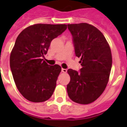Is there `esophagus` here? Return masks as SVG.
Here are the masks:
<instances>
[{"label":"esophagus","mask_w":127,"mask_h":127,"mask_svg":"<svg viewBox=\"0 0 127 127\" xmlns=\"http://www.w3.org/2000/svg\"><path fill=\"white\" fill-rule=\"evenodd\" d=\"M61 71H62V72H63V73H66V71H67V69H62V70H61Z\"/></svg>","instance_id":"1"}]
</instances>
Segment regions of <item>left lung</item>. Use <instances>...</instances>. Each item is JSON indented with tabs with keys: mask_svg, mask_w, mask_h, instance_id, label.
Returning a JSON list of instances; mask_svg holds the SVG:
<instances>
[{
	"mask_svg": "<svg viewBox=\"0 0 127 127\" xmlns=\"http://www.w3.org/2000/svg\"><path fill=\"white\" fill-rule=\"evenodd\" d=\"M73 36L75 56L80 58V72L68 69L66 86L69 98L75 103L89 104L106 88L112 65L111 50L99 30L87 23L68 24Z\"/></svg>",
	"mask_w": 127,
	"mask_h": 127,
	"instance_id": "obj_1",
	"label": "left lung"
}]
</instances>
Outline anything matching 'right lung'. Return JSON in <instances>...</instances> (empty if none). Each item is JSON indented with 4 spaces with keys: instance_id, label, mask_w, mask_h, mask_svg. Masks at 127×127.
Segmentation results:
<instances>
[{
    "instance_id": "right-lung-1",
    "label": "right lung",
    "mask_w": 127,
    "mask_h": 127,
    "mask_svg": "<svg viewBox=\"0 0 127 127\" xmlns=\"http://www.w3.org/2000/svg\"><path fill=\"white\" fill-rule=\"evenodd\" d=\"M66 24H37L23 30L10 55V67L18 91L32 102L40 103L52 96L61 71L43 59L53 39L63 33Z\"/></svg>"
}]
</instances>
